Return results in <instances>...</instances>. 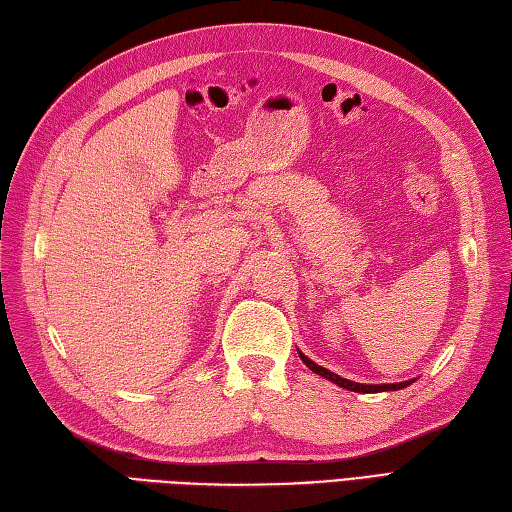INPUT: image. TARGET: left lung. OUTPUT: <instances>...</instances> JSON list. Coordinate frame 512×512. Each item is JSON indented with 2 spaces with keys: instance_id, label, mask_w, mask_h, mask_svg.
<instances>
[{
  "instance_id": "8db88e82",
  "label": "left lung",
  "mask_w": 512,
  "mask_h": 512,
  "mask_svg": "<svg viewBox=\"0 0 512 512\" xmlns=\"http://www.w3.org/2000/svg\"><path fill=\"white\" fill-rule=\"evenodd\" d=\"M300 357H302V361H304L306 366H309L313 372L322 374L324 379H328V381L337 383L339 388H346V390H352V392H366V394H370V392H388V390H401V388H405V385H410V383H412V381H405V383H383V385H366V383H355V381L342 379V377H339V374H335V372H331V370H326V368H322V366H317L315 361H311L309 357H304L302 352H300Z\"/></svg>"
}]
</instances>
